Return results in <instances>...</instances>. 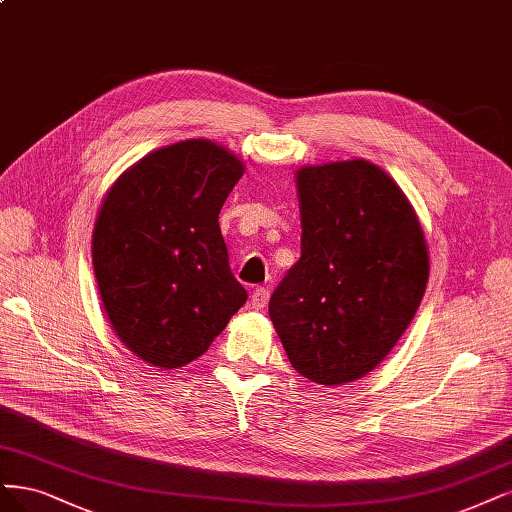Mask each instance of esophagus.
Returning a JSON list of instances; mask_svg holds the SVG:
<instances>
[{"mask_svg":"<svg viewBox=\"0 0 512 512\" xmlns=\"http://www.w3.org/2000/svg\"><path fill=\"white\" fill-rule=\"evenodd\" d=\"M250 301H252V309H256V311L267 307V303H269V288H262V286L256 288L252 292V296H250Z\"/></svg>","mask_w":512,"mask_h":512,"instance_id":"1","label":"esophagus"}]
</instances>
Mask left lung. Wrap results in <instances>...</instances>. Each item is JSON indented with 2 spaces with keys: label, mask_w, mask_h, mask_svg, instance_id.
Segmentation results:
<instances>
[{
  "label": "left lung",
  "mask_w": 512,
  "mask_h": 512,
  "mask_svg": "<svg viewBox=\"0 0 512 512\" xmlns=\"http://www.w3.org/2000/svg\"><path fill=\"white\" fill-rule=\"evenodd\" d=\"M301 258L269 301L290 364L313 383L368 375L424 298L430 260L415 209L377 165L354 158L296 171Z\"/></svg>",
  "instance_id": "obj_1"
}]
</instances>
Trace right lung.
<instances>
[{
    "instance_id": "obj_1",
    "label": "right lung",
    "mask_w": 512,
    "mask_h": 512,
    "mask_svg": "<svg viewBox=\"0 0 512 512\" xmlns=\"http://www.w3.org/2000/svg\"><path fill=\"white\" fill-rule=\"evenodd\" d=\"M241 175L233 152L186 139L144 156L103 199L93 231L103 309L150 366L197 360L248 301L218 224Z\"/></svg>"
}]
</instances>
